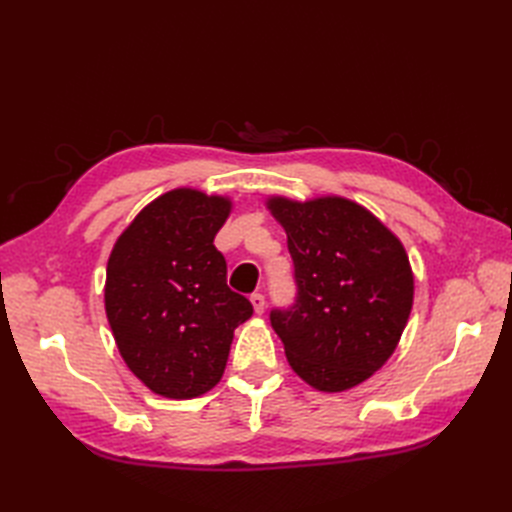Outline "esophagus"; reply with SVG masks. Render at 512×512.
Instances as JSON below:
<instances>
[{
  "label": "esophagus",
  "instance_id": "esophagus-1",
  "mask_svg": "<svg viewBox=\"0 0 512 512\" xmlns=\"http://www.w3.org/2000/svg\"><path fill=\"white\" fill-rule=\"evenodd\" d=\"M250 301H252V307H254V312L260 316L262 312H265V297H262L260 292H254L252 297H250Z\"/></svg>",
  "mask_w": 512,
  "mask_h": 512
}]
</instances>
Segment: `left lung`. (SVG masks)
I'll return each mask as SVG.
<instances>
[{"label":"left lung","mask_w":512,"mask_h":512,"mask_svg":"<svg viewBox=\"0 0 512 512\" xmlns=\"http://www.w3.org/2000/svg\"><path fill=\"white\" fill-rule=\"evenodd\" d=\"M265 207L286 230L299 286L297 305L271 314L286 359L316 391L354 389L391 359L408 324L414 273L406 247L346 196L271 194Z\"/></svg>","instance_id":"obj_1"}]
</instances>
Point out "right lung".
<instances>
[{"label": "right lung", "mask_w": 512, "mask_h": 512, "mask_svg": "<svg viewBox=\"0 0 512 512\" xmlns=\"http://www.w3.org/2000/svg\"><path fill=\"white\" fill-rule=\"evenodd\" d=\"M232 198L175 188L153 198L117 237L104 309L123 363L151 393L194 399L224 376L235 329L252 303L226 284L213 239Z\"/></svg>", "instance_id": "add662e5"}]
</instances>
